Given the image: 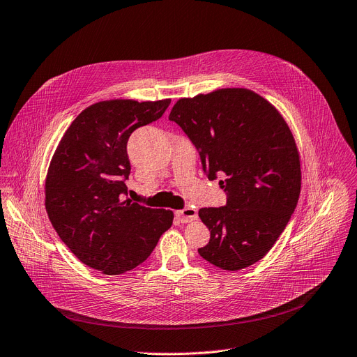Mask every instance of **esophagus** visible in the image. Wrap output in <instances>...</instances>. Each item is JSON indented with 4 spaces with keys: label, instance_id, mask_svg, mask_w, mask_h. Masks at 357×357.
Masks as SVG:
<instances>
[{
    "label": "esophagus",
    "instance_id": "34e87169",
    "mask_svg": "<svg viewBox=\"0 0 357 357\" xmlns=\"http://www.w3.org/2000/svg\"><path fill=\"white\" fill-rule=\"evenodd\" d=\"M176 217L181 223H188V222H195L197 218V211L191 207H185L181 210L176 211Z\"/></svg>",
    "mask_w": 357,
    "mask_h": 357
}]
</instances>
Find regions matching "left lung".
Listing matches in <instances>:
<instances>
[{
  "label": "left lung",
  "mask_w": 357,
  "mask_h": 357,
  "mask_svg": "<svg viewBox=\"0 0 357 357\" xmlns=\"http://www.w3.org/2000/svg\"><path fill=\"white\" fill-rule=\"evenodd\" d=\"M169 120L197 149L206 176H225L218 184L226 206L199 210L210 230L199 255L229 271L255 264L286 229L300 196V160L286 121L245 89L181 98Z\"/></svg>",
  "instance_id": "1"
}]
</instances>
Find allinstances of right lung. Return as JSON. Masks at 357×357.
Masks as SVG:
<instances>
[{
  "instance_id": "right-lung-1",
  "label": "right lung",
  "mask_w": 357,
  "mask_h": 357,
  "mask_svg": "<svg viewBox=\"0 0 357 357\" xmlns=\"http://www.w3.org/2000/svg\"><path fill=\"white\" fill-rule=\"evenodd\" d=\"M172 100H112L90 105L71 123L52 155L45 208L74 256L104 274H121L151 255L173 225V211L127 196V142L158 120Z\"/></svg>"
}]
</instances>
